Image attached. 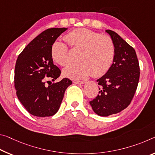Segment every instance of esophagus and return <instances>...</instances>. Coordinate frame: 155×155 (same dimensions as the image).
Segmentation results:
<instances>
[{
  "mask_svg": "<svg viewBox=\"0 0 155 155\" xmlns=\"http://www.w3.org/2000/svg\"><path fill=\"white\" fill-rule=\"evenodd\" d=\"M74 83L75 84H77V85H83L85 82L80 81H74Z\"/></svg>",
  "mask_w": 155,
  "mask_h": 155,
  "instance_id": "obj_1",
  "label": "esophagus"
}]
</instances>
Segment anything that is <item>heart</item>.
<instances>
[{
  "mask_svg": "<svg viewBox=\"0 0 155 155\" xmlns=\"http://www.w3.org/2000/svg\"><path fill=\"white\" fill-rule=\"evenodd\" d=\"M74 48L81 49L78 54L79 62L71 64L63 70L65 77L72 79H83L92 74L99 77L107 72L114 62L116 50L112 39L86 28H77L65 36ZM54 61L61 66L70 63L68 46L56 41L51 48Z\"/></svg>",
  "mask_w": 155,
  "mask_h": 155,
  "instance_id": "heart-1",
  "label": "heart"
}]
</instances>
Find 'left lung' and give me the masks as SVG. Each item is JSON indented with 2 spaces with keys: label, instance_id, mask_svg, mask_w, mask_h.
Listing matches in <instances>:
<instances>
[{
  "label": "left lung",
  "instance_id": "8db88e82",
  "mask_svg": "<svg viewBox=\"0 0 155 155\" xmlns=\"http://www.w3.org/2000/svg\"><path fill=\"white\" fill-rule=\"evenodd\" d=\"M112 39L116 54L113 64L103 77L97 80L99 92L90 102L100 117L117 114L128 106L136 92L139 80V64L134 49L115 31L105 30Z\"/></svg>",
  "mask_w": 155,
  "mask_h": 155
}]
</instances>
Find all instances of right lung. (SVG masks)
I'll return each mask as SVG.
<instances>
[{
  "label": "right lung",
  "mask_w": 155,
  "mask_h": 155,
  "mask_svg": "<svg viewBox=\"0 0 155 155\" xmlns=\"http://www.w3.org/2000/svg\"><path fill=\"white\" fill-rule=\"evenodd\" d=\"M68 28H51L44 31L27 45L17 58L14 71L16 95L25 108L34 116L51 117L58 112L65 91L72 81H54L61 70L53 63L51 48Z\"/></svg>",
  "instance_id": "1"
}]
</instances>
